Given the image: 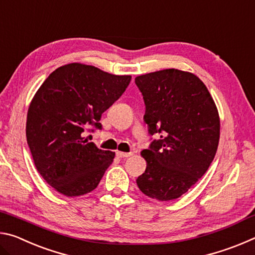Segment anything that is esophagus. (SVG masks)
<instances>
[{"instance_id":"obj_1","label":"esophagus","mask_w":255,"mask_h":255,"mask_svg":"<svg viewBox=\"0 0 255 255\" xmlns=\"http://www.w3.org/2000/svg\"><path fill=\"white\" fill-rule=\"evenodd\" d=\"M116 155H117L119 158H126V157L131 156L132 153H124V152H119V150H118V152L116 153Z\"/></svg>"}]
</instances>
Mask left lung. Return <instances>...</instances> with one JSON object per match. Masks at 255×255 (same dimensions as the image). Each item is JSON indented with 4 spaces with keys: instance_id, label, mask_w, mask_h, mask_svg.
<instances>
[{
    "instance_id": "8db88e82",
    "label": "left lung",
    "mask_w": 255,
    "mask_h": 255,
    "mask_svg": "<svg viewBox=\"0 0 255 255\" xmlns=\"http://www.w3.org/2000/svg\"><path fill=\"white\" fill-rule=\"evenodd\" d=\"M135 83L145 102L148 132L159 135L141 152L147 166L137 185L153 199H176L206 173L217 152V108L191 73L169 68L137 76Z\"/></svg>"
}]
</instances>
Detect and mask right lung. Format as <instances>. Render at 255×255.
<instances>
[{
	"mask_svg": "<svg viewBox=\"0 0 255 255\" xmlns=\"http://www.w3.org/2000/svg\"><path fill=\"white\" fill-rule=\"evenodd\" d=\"M130 80L72 63L55 70L34 94L25 127L28 146L38 172L58 192L76 197L98 187L115 153L89 143L84 132L101 130L102 114Z\"/></svg>",
	"mask_w": 255,
	"mask_h": 255,
	"instance_id": "1",
	"label": "right lung"
}]
</instances>
